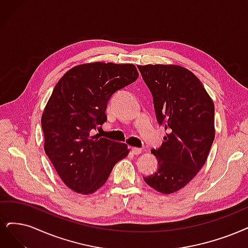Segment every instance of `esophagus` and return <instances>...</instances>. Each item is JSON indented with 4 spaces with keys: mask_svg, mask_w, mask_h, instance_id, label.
<instances>
[{
    "mask_svg": "<svg viewBox=\"0 0 248 248\" xmlns=\"http://www.w3.org/2000/svg\"><path fill=\"white\" fill-rule=\"evenodd\" d=\"M131 150H132V153L136 154V155H138V154H140L142 152L141 148H138V147H132Z\"/></svg>",
    "mask_w": 248,
    "mask_h": 248,
    "instance_id": "obj_1",
    "label": "esophagus"
}]
</instances>
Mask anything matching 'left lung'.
I'll return each mask as SVG.
<instances>
[{
    "mask_svg": "<svg viewBox=\"0 0 248 248\" xmlns=\"http://www.w3.org/2000/svg\"><path fill=\"white\" fill-rule=\"evenodd\" d=\"M155 114L168 132L151 152L158 169L144 181L163 194L185 187L206 161L215 139V105L198 78L179 65H138Z\"/></svg>",
    "mask_w": 248,
    "mask_h": 248,
    "instance_id": "8db88e82",
    "label": "left lung"
}]
</instances>
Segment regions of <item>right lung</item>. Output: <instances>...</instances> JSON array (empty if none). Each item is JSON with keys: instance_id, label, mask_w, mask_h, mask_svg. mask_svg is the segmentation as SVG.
<instances>
[{"instance_id": "1", "label": "right lung", "mask_w": 248, "mask_h": 248, "mask_svg": "<svg viewBox=\"0 0 248 248\" xmlns=\"http://www.w3.org/2000/svg\"><path fill=\"white\" fill-rule=\"evenodd\" d=\"M139 77L134 64L94 62L72 67L55 86L42 115L45 152L68 188L92 194L129 149L92 131L102 125L109 99Z\"/></svg>"}]
</instances>
